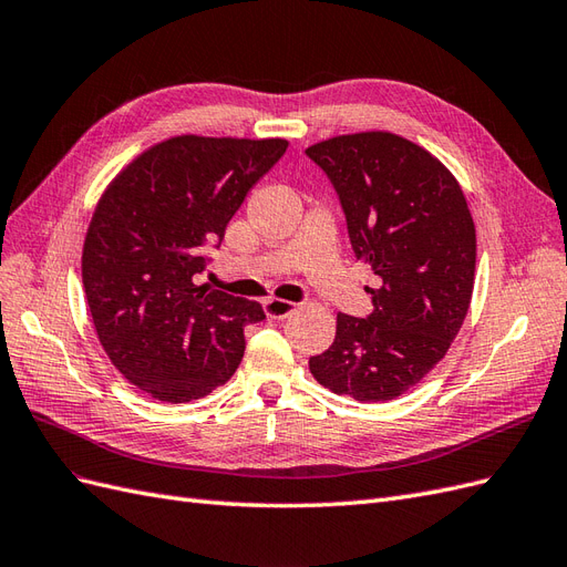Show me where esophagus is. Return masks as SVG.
Masks as SVG:
<instances>
[{
	"mask_svg": "<svg viewBox=\"0 0 567 567\" xmlns=\"http://www.w3.org/2000/svg\"><path fill=\"white\" fill-rule=\"evenodd\" d=\"M264 309H266V316L270 318V320H282V318H287V316H292L295 311H297V303H292V301H287V299H266L264 301Z\"/></svg>",
	"mask_w": 567,
	"mask_h": 567,
	"instance_id": "34e87169",
	"label": "esophagus"
}]
</instances>
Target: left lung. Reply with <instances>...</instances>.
I'll list each match as a JSON object with an SVG mask.
<instances>
[{"label": "left lung", "instance_id": "1", "mask_svg": "<svg viewBox=\"0 0 567 567\" xmlns=\"http://www.w3.org/2000/svg\"><path fill=\"white\" fill-rule=\"evenodd\" d=\"M306 154L339 194L355 258L380 280L368 287V318L337 313L334 342L309 361L311 375L361 403L396 399L444 359L471 309V208L440 158L390 131L337 135Z\"/></svg>", "mask_w": 567, "mask_h": 567}]
</instances>
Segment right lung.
<instances>
[{"mask_svg":"<svg viewBox=\"0 0 567 567\" xmlns=\"http://www.w3.org/2000/svg\"><path fill=\"white\" fill-rule=\"evenodd\" d=\"M287 140L177 135L135 156L96 202L83 287L96 337L140 392L187 403L225 384L261 303L197 285L247 192Z\"/></svg>","mask_w":567,"mask_h":567,"instance_id":"obj_1","label":"right lung"}]
</instances>
